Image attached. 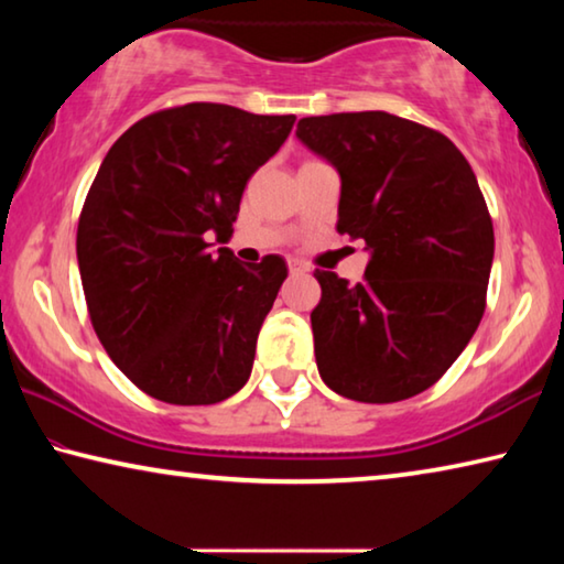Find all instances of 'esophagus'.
<instances>
[{
  "mask_svg": "<svg viewBox=\"0 0 564 564\" xmlns=\"http://www.w3.org/2000/svg\"><path fill=\"white\" fill-rule=\"evenodd\" d=\"M289 271H291V275H305L311 269H308V265H305V263L291 259V261H289Z\"/></svg>",
  "mask_w": 564,
  "mask_h": 564,
  "instance_id": "esophagus-1",
  "label": "esophagus"
}]
</instances>
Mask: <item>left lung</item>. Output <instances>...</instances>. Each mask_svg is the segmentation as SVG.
Returning a JSON list of instances; mask_svg holds the SVG:
<instances>
[{
    "label": "left lung",
    "instance_id": "left-lung-1",
    "mask_svg": "<svg viewBox=\"0 0 564 564\" xmlns=\"http://www.w3.org/2000/svg\"><path fill=\"white\" fill-rule=\"evenodd\" d=\"M340 176L338 234L366 241V281L316 271L318 373L358 403L431 388L485 313L495 236L470 164L441 131L388 111L308 117L295 129Z\"/></svg>",
    "mask_w": 564,
    "mask_h": 564
}]
</instances>
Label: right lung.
Instances as JSON below:
<instances>
[{
	"mask_svg": "<svg viewBox=\"0 0 564 564\" xmlns=\"http://www.w3.org/2000/svg\"><path fill=\"white\" fill-rule=\"evenodd\" d=\"M295 117L186 104L133 123L104 156L76 231L91 326L147 395L212 405L246 386L256 340L289 275L228 243L243 188Z\"/></svg>",
	"mask_w": 564,
	"mask_h": 564,
	"instance_id": "add662e5",
	"label": "right lung"
}]
</instances>
